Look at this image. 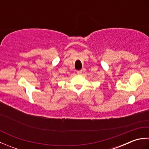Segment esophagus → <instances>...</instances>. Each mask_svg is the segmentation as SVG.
Instances as JSON below:
<instances>
[{
	"mask_svg": "<svg viewBox=\"0 0 149 149\" xmlns=\"http://www.w3.org/2000/svg\"><path fill=\"white\" fill-rule=\"evenodd\" d=\"M77 74L78 75H81L82 74V70H78V71H77Z\"/></svg>",
	"mask_w": 149,
	"mask_h": 149,
	"instance_id": "1",
	"label": "esophagus"
}]
</instances>
